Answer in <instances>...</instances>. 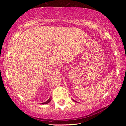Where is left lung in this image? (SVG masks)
<instances>
[{"instance_id": "obj_1", "label": "left lung", "mask_w": 126, "mask_h": 126, "mask_svg": "<svg viewBox=\"0 0 126 126\" xmlns=\"http://www.w3.org/2000/svg\"><path fill=\"white\" fill-rule=\"evenodd\" d=\"M74 100V101H75V100Z\"/></svg>"}]
</instances>
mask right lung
I'll use <instances>...</instances> for the list:
<instances>
[{
	"label": "right lung",
	"mask_w": 126,
	"mask_h": 126,
	"mask_svg": "<svg viewBox=\"0 0 126 126\" xmlns=\"http://www.w3.org/2000/svg\"><path fill=\"white\" fill-rule=\"evenodd\" d=\"M51 97H50V98H49V99H48V100L47 101H46V102H45V103H42V104H47V103H48L49 102H50V101H51Z\"/></svg>",
	"instance_id": "obj_1"
}]
</instances>
